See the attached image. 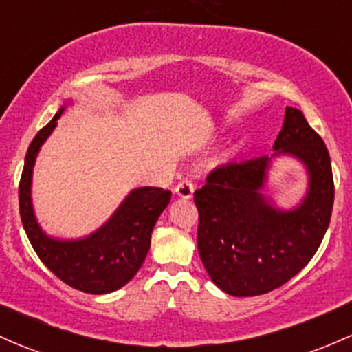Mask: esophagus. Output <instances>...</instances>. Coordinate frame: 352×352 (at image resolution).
I'll use <instances>...</instances> for the list:
<instances>
[{"instance_id":"obj_1","label":"esophagus","mask_w":352,"mask_h":352,"mask_svg":"<svg viewBox=\"0 0 352 352\" xmlns=\"http://www.w3.org/2000/svg\"><path fill=\"white\" fill-rule=\"evenodd\" d=\"M194 190H195V187H194V182H192L190 179H184V180H180L179 184H177V187H175V194L180 197V199H192V195H194Z\"/></svg>"}]
</instances>
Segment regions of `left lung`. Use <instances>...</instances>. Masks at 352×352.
Instances as JSON below:
<instances>
[{
    "mask_svg": "<svg viewBox=\"0 0 352 352\" xmlns=\"http://www.w3.org/2000/svg\"><path fill=\"white\" fill-rule=\"evenodd\" d=\"M276 153H291L309 172V192L292 212L265 202L269 157L220 165L195 190L197 245L215 285L230 296L267 294L291 280L318 252L329 227L334 180L326 144L302 111L285 108Z\"/></svg>",
    "mask_w": 352,
    "mask_h": 352,
    "instance_id": "obj_1",
    "label": "left lung"
}]
</instances>
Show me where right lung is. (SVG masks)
I'll return each mask as SVG.
<instances>
[{"mask_svg": "<svg viewBox=\"0 0 352 352\" xmlns=\"http://www.w3.org/2000/svg\"><path fill=\"white\" fill-rule=\"evenodd\" d=\"M65 108H60L43 126L26 152L19 180V215L34 252L53 274L69 287L88 294H107L123 287L138 272L150 249L157 219L170 202V190L142 187L133 190L105 226L82 241H55L46 237L34 219L32 173L36 153L56 126Z\"/></svg>", "mask_w": 352, "mask_h": 352, "instance_id": "add662e5", "label": "right lung"}]
</instances>
